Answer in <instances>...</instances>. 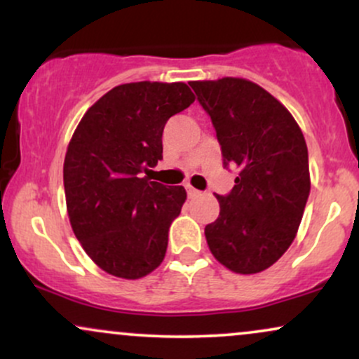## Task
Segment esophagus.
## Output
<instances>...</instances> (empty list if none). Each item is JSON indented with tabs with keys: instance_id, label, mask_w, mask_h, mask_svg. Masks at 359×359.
Returning a JSON list of instances; mask_svg holds the SVG:
<instances>
[{
	"instance_id": "1",
	"label": "esophagus",
	"mask_w": 359,
	"mask_h": 359,
	"mask_svg": "<svg viewBox=\"0 0 359 359\" xmlns=\"http://www.w3.org/2000/svg\"><path fill=\"white\" fill-rule=\"evenodd\" d=\"M187 196L191 197V199H194V197H199V196H203V192H201V191H197V189L191 187V185H187Z\"/></svg>"
}]
</instances>
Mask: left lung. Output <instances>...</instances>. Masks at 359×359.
<instances>
[{"label":"left lung","instance_id":"1","mask_svg":"<svg viewBox=\"0 0 359 359\" xmlns=\"http://www.w3.org/2000/svg\"><path fill=\"white\" fill-rule=\"evenodd\" d=\"M189 86L211 118L224 167L238 177L217 196L219 216L205 226L209 250L236 273L266 270L288 250L309 192V154L285 106L255 82L236 77Z\"/></svg>","mask_w":359,"mask_h":359}]
</instances>
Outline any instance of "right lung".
I'll list each match as a JSON object with an SVG mask.
<instances>
[{
    "instance_id": "right-lung-1",
    "label": "right lung",
    "mask_w": 359,
    "mask_h": 359,
    "mask_svg": "<svg viewBox=\"0 0 359 359\" xmlns=\"http://www.w3.org/2000/svg\"><path fill=\"white\" fill-rule=\"evenodd\" d=\"M192 102L184 82L121 84L74 131L64 162L69 219L90 259L114 277L142 278L165 257L168 228L187 194L143 172L162 160L168 118Z\"/></svg>"
}]
</instances>
